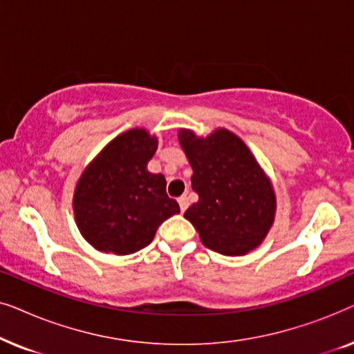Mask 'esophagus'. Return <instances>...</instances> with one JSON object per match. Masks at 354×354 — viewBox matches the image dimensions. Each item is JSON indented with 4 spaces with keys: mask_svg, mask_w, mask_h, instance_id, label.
Listing matches in <instances>:
<instances>
[{
    "mask_svg": "<svg viewBox=\"0 0 354 354\" xmlns=\"http://www.w3.org/2000/svg\"><path fill=\"white\" fill-rule=\"evenodd\" d=\"M177 201H178V206H180V211L185 212V209L188 207V198L187 196H180Z\"/></svg>",
    "mask_w": 354,
    "mask_h": 354,
    "instance_id": "esophagus-1",
    "label": "esophagus"
}]
</instances>
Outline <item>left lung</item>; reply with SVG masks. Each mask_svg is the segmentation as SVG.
<instances>
[{
    "label": "left lung",
    "instance_id": "left-lung-1",
    "mask_svg": "<svg viewBox=\"0 0 354 354\" xmlns=\"http://www.w3.org/2000/svg\"><path fill=\"white\" fill-rule=\"evenodd\" d=\"M178 143L193 169L198 201L185 211L201 243L216 253L243 256L263 243L275 219L270 178L243 140L227 129L198 137L178 130Z\"/></svg>",
    "mask_w": 354,
    "mask_h": 354
}]
</instances>
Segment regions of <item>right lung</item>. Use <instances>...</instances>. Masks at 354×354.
<instances>
[{
  "label": "right lung",
  "instance_id": "add662e5",
  "mask_svg": "<svg viewBox=\"0 0 354 354\" xmlns=\"http://www.w3.org/2000/svg\"><path fill=\"white\" fill-rule=\"evenodd\" d=\"M158 137L147 129L120 133L84 169L74 190L80 234L101 253L125 256L151 243L158 227L180 212L162 174L148 171Z\"/></svg>",
  "mask_w": 354,
  "mask_h": 354
}]
</instances>
